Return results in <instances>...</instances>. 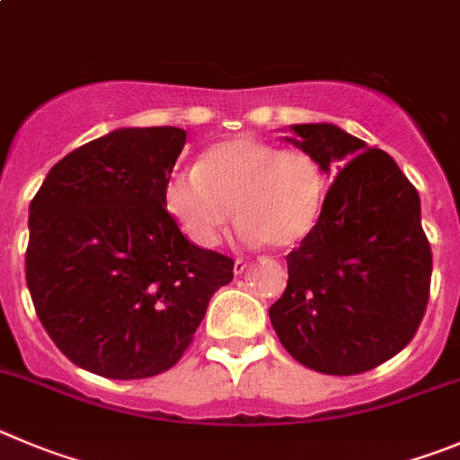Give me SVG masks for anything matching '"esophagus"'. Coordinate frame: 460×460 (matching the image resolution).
<instances>
[{
    "label": "esophagus",
    "instance_id": "1",
    "mask_svg": "<svg viewBox=\"0 0 460 460\" xmlns=\"http://www.w3.org/2000/svg\"><path fill=\"white\" fill-rule=\"evenodd\" d=\"M246 269H248V262H246V260H234V267H233L234 276H242V273L246 271Z\"/></svg>",
    "mask_w": 460,
    "mask_h": 460
}]
</instances>
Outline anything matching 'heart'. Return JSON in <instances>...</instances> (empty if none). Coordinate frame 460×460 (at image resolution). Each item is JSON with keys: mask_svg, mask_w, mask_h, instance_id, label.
<instances>
[{"mask_svg": "<svg viewBox=\"0 0 460 460\" xmlns=\"http://www.w3.org/2000/svg\"><path fill=\"white\" fill-rule=\"evenodd\" d=\"M326 191V171L307 150L234 137L208 147L193 172H175L164 202L198 246L218 242L234 202L243 239L288 248L313 233Z\"/></svg>", "mask_w": 460, "mask_h": 460, "instance_id": "obj_1", "label": "heart"}]
</instances>
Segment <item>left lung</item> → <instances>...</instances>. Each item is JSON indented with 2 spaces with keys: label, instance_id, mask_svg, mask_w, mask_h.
I'll list each match as a JSON object with an SVG mask.
<instances>
[{
  "label": "left lung",
  "instance_id": "8db88e82",
  "mask_svg": "<svg viewBox=\"0 0 460 460\" xmlns=\"http://www.w3.org/2000/svg\"><path fill=\"white\" fill-rule=\"evenodd\" d=\"M282 137L332 180L314 230L288 255V289L269 307L289 356L332 376L397 356L422 322L431 246L417 189L397 162L332 123L289 125Z\"/></svg>",
  "mask_w": 460,
  "mask_h": 460
}]
</instances>
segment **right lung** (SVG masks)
Here are the masks:
<instances>
[{
	"label": "right lung",
	"instance_id": "obj_1",
	"mask_svg": "<svg viewBox=\"0 0 460 460\" xmlns=\"http://www.w3.org/2000/svg\"><path fill=\"white\" fill-rule=\"evenodd\" d=\"M187 132L120 128L54 164L29 205L27 285L66 358L98 376L171 369L234 262L198 248L164 189Z\"/></svg>",
	"mask_w": 460,
	"mask_h": 460
}]
</instances>
